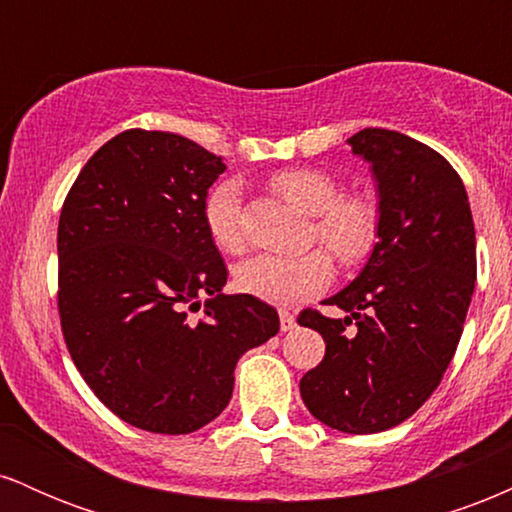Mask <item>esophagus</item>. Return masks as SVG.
<instances>
[{"label":"esophagus","mask_w":512,"mask_h":512,"mask_svg":"<svg viewBox=\"0 0 512 512\" xmlns=\"http://www.w3.org/2000/svg\"><path fill=\"white\" fill-rule=\"evenodd\" d=\"M279 327H281V332H291L293 327H296V317H293L291 310H286V308L279 310Z\"/></svg>","instance_id":"esophagus-1"}]
</instances>
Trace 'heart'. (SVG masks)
<instances>
[{
  "label": "heart",
  "mask_w": 512,
  "mask_h": 512,
  "mask_svg": "<svg viewBox=\"0 0 512 512\" xmlns=\"http://www.w3.org/2000/svg\"><path fill=\"white\" fill-rule=\"evenodd\" d=\"M269 187L291 207L313 216L310 240L322 243L344 267L366 262L380 238V211L366 195H339V182L325 170L286 168L269 175ZM209 238L223 252L245 248L243 190L223 180L202 207ZM334 267L325 250L303 255H255L236 269V286L267 303H296L330 286Z\"/></svg>",
  "instance_id": "heart-1"
}]
</instances>
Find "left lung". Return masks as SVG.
I'll return each mask as SVG.
<instances>
[{
	"instance_id": "left-lung-1",
	"label": "left lung",
	"mask_w": 512,
	"mask_h": 512,
	"mask_svg": "<svg viewBox=\"0 0 512 512\" xmlns=\"http://www.w3.org/2000/svg\"><path fill=\"white\" fill-rule=\"evenodd\" d=\"M346 144L378 180L380 240L363 272L325 301L346 317L298 315L327 346L301 397L317 421L363 436L402 424L443 380L474 293L477 238L462 178L438 151L378 127Z\"/></svg>"
}]
</instances>
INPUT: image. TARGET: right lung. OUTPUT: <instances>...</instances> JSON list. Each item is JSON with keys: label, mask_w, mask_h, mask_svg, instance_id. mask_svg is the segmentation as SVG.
Masks as SVG:
<instances>
[{"label": "right lung", "mask_w": 512, "mask_h": 512, "mask_svg": "<svg viewBox=\"0 0 512 512\" xmlns=\"http://www.w3.org/2000/svg\"><path fill=\"white\" fill-rule=\"evenodd\" d=\"M223 170L180 134L127 129L88 158L62 204L64 344L93 395L144 431L178 436L214 421L238 358L279 332L272 305L221 293L228 269L202 207Z\"/></svg>", "instance_id": "1"}]
</instances>
